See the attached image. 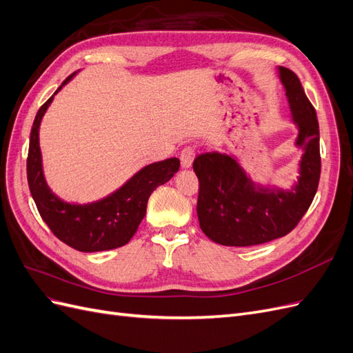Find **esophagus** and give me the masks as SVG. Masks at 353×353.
Wrapping results in <instances>:
<instances>
[{
	"label": "esophagus",
	"mask_w": 353,
	"mask_h": 353,
	"mask_svg": "<svg viewBox=\"0 0 353 353\" xmlns=\"http://www.w3.org/2000/svg\"><path fill=\"white\" fill-rule=\"evenodd\" d=\"M196 157V148L193 145H188L185 148H183V152L179 154V160L183 168H190L193 165V160Z\"/></svg>",
	"instance_id": "1"
}]
</instances>
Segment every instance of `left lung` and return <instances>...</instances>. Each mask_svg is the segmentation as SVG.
<instances>
[{
  "label": "left lung",
  "instance_id": "obj_1",
  "mask_svg": "<svg viewBox=\"0 0 353 353\" xmlns=\"http://www.w3.org/2000/svg\"><path fill=\"white\" fill-rule=\"evenodd\" d=\"M280 78L299 126L296 144L305 147L301 176L292 191L254 188L237 160L222 153L199 154L193 169L199 178L197 216L201 231L222 245H254L293 231L315 197L321 156L316 112L290 69L280 68Z\"/></svg>",
  "mask_w": 353,
  "mask_h": 353
}]
</instances>
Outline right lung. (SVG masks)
<instances>
[{"label": "right lung", "mask_w": 353, "mask_h": 353, "mask_svg": "<svg viewBox=\"0 0 353 353\" xmlns=\"http://www.w3.org/2000/svg\"><path fill=\"white\" fill-rule=\"evenodd\" d=\"M73 74L63 81L56 92L72 79ZM52 97L54 95L41 105L35 116L26 162L28 184L39 215L59 240L79 252L122 248L132 239L143 221L148 197L159 185L168 183L178 172L179 160L170 157L143 168L113 194L91 205H72L63 201L51 193L44 179L38 137L41 119Z\"/></svg>", "instance_id": "obj_1"}]
</instances>
